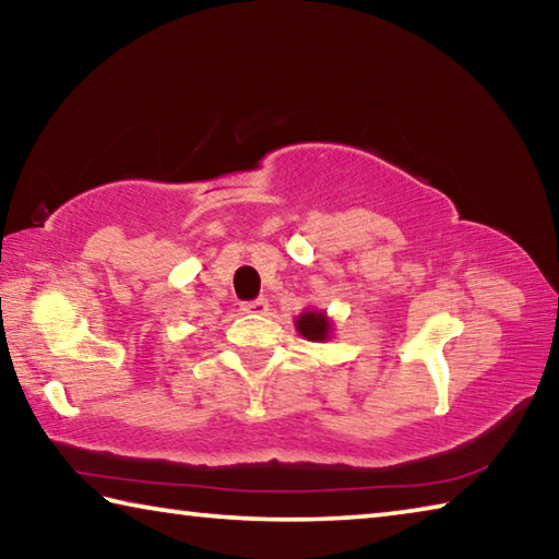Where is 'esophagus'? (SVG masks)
I'll use <instances>...</instances> for the list:
<instances>
[{"label": "esophagus", "instance_id": "34e87169", "mask_svg": "<svg viewBox=\"0 0 559 559\" xmlns=\"http://www.w3.org/2000/svg\"><path fill=\"white\" fill-rule=\"evenodd\" d=\"M241 310H243V313H251V316H266L269 313V300L266 298L246 300V302H241Z\"/></svg>", "mask_w": 559, "mask_h": 559}]
</instances>
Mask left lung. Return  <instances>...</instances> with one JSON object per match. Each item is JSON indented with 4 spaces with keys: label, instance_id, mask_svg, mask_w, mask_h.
<instances>
[{
    "label": "left lung",
    "instance_id": "1",
    "mask_svg": "<svg viewBox=\"0 0 559 559\" xmlns=\"http://www.w3.org/2000/svg\"><path fill=\"white\" fill-rule=\"evenodd\" d=\"M296 328L302 337L313 340V343H320V340L330 337V320L325 313H318V310H306L296 318Z\"/></svg>",
    "mask_w": 559,
    "mask_h": 559
}]
</instances>
